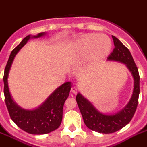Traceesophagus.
I'll return each mask as SVG.
<instances>
[{
    "mask_svg": "<svg viewBox=\"0 0 147 147\" xmlns=\"http://www.w3.org/2000/svg\"><path fill=\"white\" fill-rule=\"evenodd\" d=\"M71 91H72V93H73L74 94H77V88L76 87L72 88V89H71Z\"/></svg>",
    "mask_w": 147,
    "mask_h": 147,
    "instance_id": "obj_1",
    "label": "esophagus"
}]
</instances>
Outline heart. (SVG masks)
Instances as JSON below:
<instances>
[{"mask_svg": "<svg viewBox=\"0 0 147 147\" xmlns=\"http://www.w3.org/2000/svg\"><path fill=\"white\" fill-rule=\"evenodd\" d=\"M111 48V41L106 35L88 34L69 42L67 52L70 56L88 58L89 61L95 62L105 59Z\"/></svg>", "mask_w": 147, "mask_h": 147, "instance_id": "obj_1", "label": "heart"}]
</instances>
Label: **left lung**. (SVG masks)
Segmentation results:
<instances>
[{
	"label": "left lung",
	"instance_id": "obj_1",
	"mask_svg": "<svg viewBox=\"0 0 147 147\" xmlns=\"http://www.w3.org/2000/svg\"><path fill=\"white\" fill-rule=\"evenodd\" d=\"M112 37L115 49L107 60L125 64L134 78L133 94L128 103L119 112L112 115H106L96 109L80 93H78L76 96L77 103L86 125L89 129L101 134L116 132L130 123L136 110L140 93L139 74L131 52L116 37L113 35Z\"/></svg>",
	"mask_w": 147,
	"mask_h": 147
}]
</instances>
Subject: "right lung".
<instances>
[{
  "label": "right lung",
  "mask_w": 147,
  "mask_h": 147,
  "mask_svg": "<svg viewBox=\"0 0 147 147\" xmlns=\"http://www.w3.org/2000/svg\"><path fill=\"white\" fill-rule=\"evenodd\" d=\"M46 35V32H40L36 35H29L25 37L11 53L3 76L5 102L11 118L22 130L35 135L49 134L59 127L62 120L63 107L69 96L72 83L66 82L57 88L39 107L26 109L13 101L9 91L8 78L13 59L22 48L29 40L41 38Z\"/></svg>",
  "instance_id": "add662e5"
}]
</instances>
